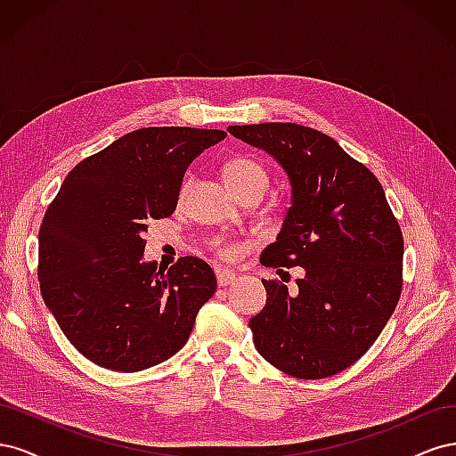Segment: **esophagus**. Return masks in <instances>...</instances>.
Masks as SVG:
<instances>
[{
  "label": "esophagus",
  "instance_id": "obj_1",
  "mask_svg": "<svg viewBox=\"0 0 456 456\" xmlns=\"http://www.w3.org/2000/svg\"><path fill=\"white\" fill-rule=\"evenodd\" d=\"M215 275H216V283L220 287H226L233 280H236V273H233L232 270H226V268H215Z\"/></svg>",
  "mask_w": 456,
  "mask_h": 456
}]
</instances>
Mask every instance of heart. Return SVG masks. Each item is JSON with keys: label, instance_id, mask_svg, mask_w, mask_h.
Masks as SVG:
<instances>
[{"label": "heart", "instance_id": "1", "mask_svg": "<svg viewBox=\"0 0 456 456\" xmlns=\"http://www.w3.org/2000/svg\"><path fill=\"white\" fill-rule=\"evenodd\" d=\"M224 176H226V183L230 184V188L236 191V196L241 194V191H245V190H251V188H258L265 191L268 186L266 169L262 167L256 159H251V158L230 159L224 167ZM190 188H191V176H186L181 184V190H178V200L184 201ZM213 249L216 251V255L220 258H226V260H232L240 255V245L233 241H228V240H223V238L213 241Z\"/></svg>", "mask_w": 456, "mask_h": 456}]
</instances>
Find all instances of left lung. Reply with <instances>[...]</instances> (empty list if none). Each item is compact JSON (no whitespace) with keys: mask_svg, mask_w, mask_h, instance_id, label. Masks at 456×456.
Segmentation results:
<instances>
[{"mask_svg":"<svg viewBox=\"0 0 456 456\" xmlns=\"http://www.w3.org/2000/svg\"><path fill=\"white\" fill-rule=\"evenodd\" d=\"M228 131L278 159L293 188L278 240L260 262L278 273L305 272L295 289L262 281L266 306L249 320L255 346L291 377H333L372 346L397 306L402 228L379 178L325 133L297 123Z\"/></svg>","mask_w":456,"mask_h":456,"instance_id":"obj_1","label":"left lung"}]
</instances>
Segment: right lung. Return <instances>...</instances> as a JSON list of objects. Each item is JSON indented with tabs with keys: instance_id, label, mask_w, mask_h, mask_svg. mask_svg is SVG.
Masks as SVG:
<instances>
[{
	"instance_id": "right-lung-1",
	"label": "right lung",
	"mask_w": 456,
	"mask_h": 456,
	"mask_svg": "<svg viewBox=\"0 0 456 456\" xmlns=\"http://www.w3.org/2000/svg\"><path fill=\"white\" fill-rule=\"evenodd\" d=\"M218 129L144 127L79 161L39 226L41 297L89 362L136 372L169 360L215 295L211 266L142 262L150 220L173 215L188 165Z\"/></svg>"
}]
</instances>
